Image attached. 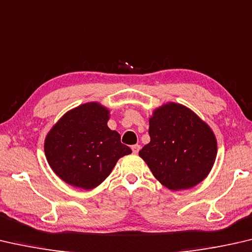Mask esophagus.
Here are the masks:
<instances>
[{
  "label": "esophagus",
  "instance_id": "1",
  "mask_svg": "<svg viewBox=\"0 0 252 252\" xmlns=\"http://www.w3.org/2000/svg\"><path fill=\"white\" fill-rule=\"evenodd\" d=\"M139 150H141V146H139L138 144H135V145L131 146V151H133L134 154H137L138 152H139Z\"/></svg>",
  "mask_w": 252,
  "mask_h": 252
}]
</instances>
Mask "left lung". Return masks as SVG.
Listing matches in <instances>:
<instances>
[{
  "instance_id": "obj_1",
  "label": "left lung",
  "mask_w": 252,
  "mask_h": 252,
  "mask_svg": "<svg viewBox=\"0 0 252 252\" xmlns=\"http://www.w3.org/2000/svg\"><path fill=\"white\" fill-rule=\"evenodd\" d=\"M148 134L151 142L138 154L164 187L191 189L208 176L217 158V139L191 109L175 102L155 109Z\"/></svg>"
}]
</instances>
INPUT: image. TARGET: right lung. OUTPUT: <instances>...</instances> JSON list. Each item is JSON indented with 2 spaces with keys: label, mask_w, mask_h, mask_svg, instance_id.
Returning <instances> with one entry per match:
<instances>
[{
  "label": "right lung",
  "mask_w": 252,
  "mask_h": 252,
  "mask_svg": "<svg viewBox=\"0 0 252 252\" xmlns=\"http://www.w3.org/2000/svg\"><path fill=\"white\" fill-rule=\"evenodd\" d=\"M109 110L88 102L68 111L45 137L52 171L72 187L92 189L108 176L117 160L131 153L121 135L107 126Z\"/></svg>",
  "instance_id": "1"
}]
</instances>
